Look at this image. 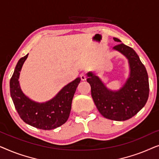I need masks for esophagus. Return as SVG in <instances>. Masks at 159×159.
Instances as JSON below:
<instances>
[{"mask_svg":"<svg viewBox=\"0 0 159 159\" xmlns=\"http://www.w3.org/2000/svg\"><path fill=\"white\" fill-rule=\"evenodd\" d=\"M80 78H81V80L82 81H84V80H86V75L84 72H82L80 74Z\"/></svg>","mask_w":159,"mask_h":159,"instance_id":"esophagus-1","label":"esophagus"}]
</instances>
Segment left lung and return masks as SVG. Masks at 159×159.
<instances>
[{"label":"left lung","mask_w":159,"mask_h":159,"mask_svg":"<svg viewBox=\"0 0 159 159\" xmlns=\"http://www.w3.org/2000/svg\"><path fill=\"white\" fill-rule=\"evenodd\" d=\"M116 42L114 49L125 56L130 69L129 78L120 90L113 91L106 88L101 79L93 72L87 74L94 103L103 116L114 121L127 120L138 114L146 103L149 95V82L146 69L132 48Z\"/></svg>","instance_id":"1"}]
</instances>
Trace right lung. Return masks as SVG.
Returning a JSON list of instances; mask_svg holds the SVG:
<instances>
[{
	"label": "right lung",
	"instance_id": "right-lung-1",
	"mask_svg": "<svg viewBox=\"0 0 159 159\" xmlns=\"http://www.w3.org/2000/svg\"><path fill=\"white\" fill-rule=\"evenodd\" d=\"M28 54L19 60L10 80L11 96L15 108L21 119L28 125L44 130L55 129L69 119L74 95L81 79L77 77L66 84L50 101L37 103L26 96L19 86V72Z\"/></svg>",
	"mask_w": 159,
	"mask_h": 159
}]
</instances>
